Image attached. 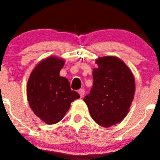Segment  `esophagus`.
<instances>
[{
	"label": "esophagus",
	"instance_id": "obj_1",
	"mask_svg": "<svg viewBox=\"0 0 160 160\" xmlns=\"http://www.w3.org/2000/svg\"><path fill=\"white\" fill-rule=\"evenodd\" d=\"M78 94H80V97L82 98L85 94V90H78Z\"/></svg>",
	"mask_w": 160,
	"mask_h": 160
}]
</instances>
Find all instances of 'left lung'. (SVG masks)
<instances>
[{
  "mask_svg": "<svg viewBox=\"0 0 160 160\" xmlns=\"http://www.w3.org/2000/svg\"><path fill=\"white\" fill-rule=\"evenodd\" d=\"M96 63L92 89L84 101L94 121L110 128L127 116L135 95V78L128 66L114 56L98 58Z\"/></svg>",
  "mask_w": 160,
  "mask_h": 160,
  "instance_id": "obj_1",
  "label": "left lung"
}]
</instances>
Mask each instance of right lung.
<instances>
[{
  "label": "right lung",
  "mask_w": 160,
  "mask_h": 160,
  "mask_svg": "<svg viewBox=\"0 0 160 160\" xmlns=\"http://www.w3.org/2000/svg\"><path fill=\"white\" fill-rule=\"evenodd\" d=\"M65 61L49 57L32 70L26 91L30 108L44 122L51 125L62 119L73 100L80 95L71 90L68 79L60 76Z\"/></svg>",
  "instance_id": "add662e5"
}]
</instances>
